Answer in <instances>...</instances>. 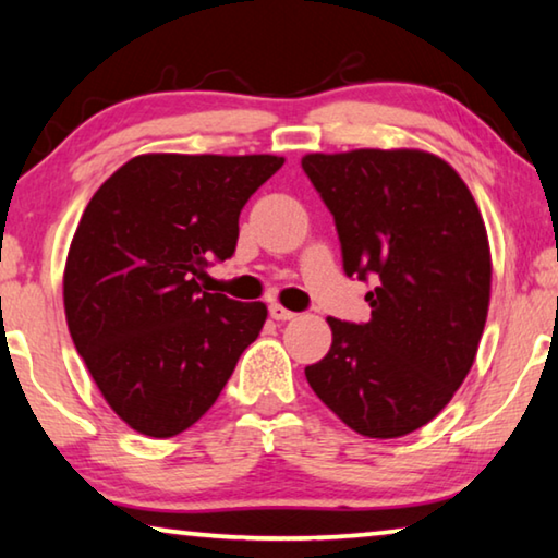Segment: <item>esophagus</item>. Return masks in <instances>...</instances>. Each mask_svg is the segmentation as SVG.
<instances>
[{"mask_svg":"<svg viewBox=\"0 0 558 558\" xmlns=\"http://www.w3.org/2000/svg\"><path fill=\"white\" fill-rule=\"evenodd\" d=\"M269 314H271V319H277V322H289V319H294V312H289V308H284L281 304H271L269 306Z\"/></svg>","mask_w":558,"mask_h":558,"instance_id":"esophagus-1","label":"esophagus"}]
</instances>
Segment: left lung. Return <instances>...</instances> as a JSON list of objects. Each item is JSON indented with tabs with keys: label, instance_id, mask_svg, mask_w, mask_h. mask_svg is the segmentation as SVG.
<instances>
[{
	"label": "left lung",
	"instance_id": "1",
	"mask_svg": "<svg viewBox=\"0 0 558 558\" xmlns=\"http://www.w3.org/2000/svg\"><path fill=\"white\" fill-rule=\"evenodd\" d=\"M306 177L333 214L347 277L366 281L372 319L329 316V354L308 387L356 434L407 436L466 379L492 296V252L474 196L422 149L306 154Z\"/></svg>",
	"mask_w": 558,
	"mask_h": 558
}]
</instances>
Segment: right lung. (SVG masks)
Returning a JSON list of instances; mask_svg holds the SVG:
<instances>
[{
  "label": "right lung",
  "instance_id": "obj_1",
  "mask_svg": "<svg viewBox=\"0 0 558 558\" xmlns=\"http://www.w3.org/2000/svg\"><path fill=\"white\" fill-rule=\"evenodd\" d=\"M284 165L246 154H140L94 192L64 267L66 327L101 397L154 439L199 422L267 322L199 287L236 250L239 214Z\"/></svg>",
  "mask_w": 558,
  "mask_h": 558
}]
</instances>
